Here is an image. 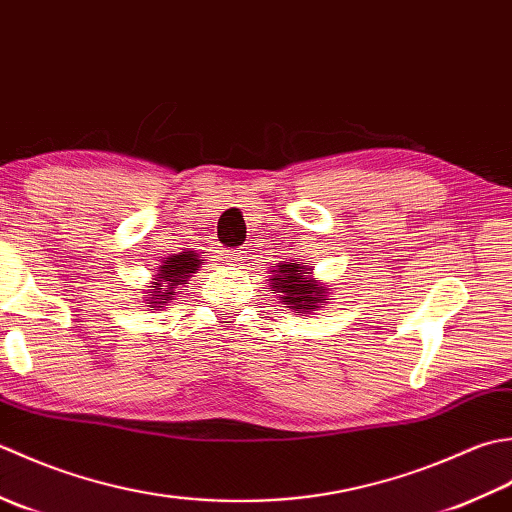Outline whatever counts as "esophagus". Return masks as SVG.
I'll return each mask as SVG.
<instances>
[{
    "mask_svg": "<svg viewBox=\"0 0 512 512\" xmlns=\"http://www.w3.org/2000/svg\"><path fill=\"white\" fill-rule=\"evenodd\" d=\"M225 258H227V263H232V265H238V263H243V260L247 258L245 256V252L241 247L238 249H227V254H225Z\"/></svg>",
    "mask_w": 512,
    "mask_h": 512,
    "instance_id": "esophagus-1",
    "label": "esophagus"
}]
</instances>
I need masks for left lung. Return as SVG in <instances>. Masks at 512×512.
I'll use <instances>...</instances> for the list:
<instances>
[{"mask_svg": "<svg viewBox=\"0 0 512 512\" xmlns=\"http://www.w3.org/2000/svg\"><path fill=\"white\" fill-rule=\"evenodd\" d=\"M302 274H311V271L302 265L298 267L296 263L289 265H278L276 276L271 278V291H280L283 294L285 305H291V309L296 314H302V311H316L320 300H329L325 298L327 291L318 287L314 280L305 278Z\"/></svg>", "mask_w": 512, "mask_h": 512, "instance_id": "8db88e82", "label": "left lung"}]
</instances>
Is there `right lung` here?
I'll use <instances>...</instances> for the list:
<instances>
[{
    "label": "right lung",
    "mask_w": 512,
    "mask_h": 512,
    "mask_svg": "<svg viewBox=\"0 0 512 512\" xmlns=\"http://www.w3.org/2000/svg\"><path fill=\"white\" fill-rule=\"evenodd\" d=\"M201 265L194 254L183 252L176 254L172 258H168V263L161 265V274H159V283H156V289L161 291H150V296H154L150 300V305H163L165 300H172L176 296V285H185V280L190 278V274H194L196 267Z\"/></svg>",
    "instance_id": "1"
}]
</instances>
